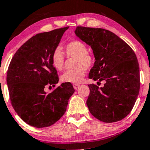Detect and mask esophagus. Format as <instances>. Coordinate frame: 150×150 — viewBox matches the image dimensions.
Instances as JSON below:
<instances>
[{
  "instance_id": "obj_1",
  "label": "esophagus",
  "mask_w": 150,
  "mask_h": 150,
  "mask_svg": "<svg viewBox=\"0 0 150 150\" xmlns=\"http://www.w3.org/2000/svg\"><path fill=\"white\" fill-rule=\"evenodd\" d=\"M73 87H74V89H77L79 88V87H80V85H79L78 84H74Z\"/></svg>"
}]
</instances>
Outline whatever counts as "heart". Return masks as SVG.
I'll list each match as a JSON object with an SVG mask.
<instances>
[{"mask_svg":"<svg viewBox=\"0 0 150 150\" xmlns=\"http://www.w3.org/2000/svg\"><path fill=\"white\" fill-rule=\"evenodd\" d=\"M64 53L67 58H75L73 66L75 68L65 71L61 76L63 82L80 83L85 74L86 69L89 70L95 63V57L92 53L87 51V46L79 40L72 41L64 47ZM53 66L61 71L64 68L65 56L59 48L53 51L51 55Z\"/></svg>","mask_w":150,"mask_h":150,"instance_id":"1","label":"heart"}]
</instances>
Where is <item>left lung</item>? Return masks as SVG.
<instances>
[{
    "mask_svg": "<svg viewBox=\"0 0 150 150\" xmlns=\"http://www.w3.org/2000/svg\"><path fill=\"white\" fill-rule=\"evenodd\" d=\"M75 32L92 47L95 57L89 77L105 81L102 87L88 85L89 112L105 123L123 119L132 111L140 91V69L135 52L123 39L104 29L77 27Z\"/></svg>",
    "mask_w": 150,
    "mask_h": 150,
    "instance_id": "1",
    "label": "left lung"
}]
</instances>
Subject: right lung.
<instances>
[{
    "label": "right lung",
    "mask_w": 150,
    "mask_h": 150,
    "mask_svg": "<svg viewBox=\"0 0 150 150\" xmlns=\"http://www.w3.org/2000/svg\"><path fill=\"white\" fill-rule=\"evenodd\" d=\"M69 27L37 34L19 49L10 61L7 84L12 106L27 124L45 128L54 124L66 111L75 92L70 82L54 87L59 78L51 55Z\"/></svg>",
    "instance_id": "obj_1"
}]
</instances>
